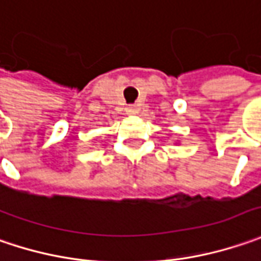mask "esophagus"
I'll return each mask as SVG.
<instances>
[{"label":"esophagus","mask_w":261,"mask_h":261,"mask_svg":"<svg viewBox=\"0 0 261 261\" xmlns=\"http://www.w3.org/2000/svg\"><path fill=\"white\" fill-rule=\"evenodd\" d=\"M127 112L131 114V115L137 114V107H136V105H130V107H127Z\"/></svg>","instance_id":"1"}]
</instances>
